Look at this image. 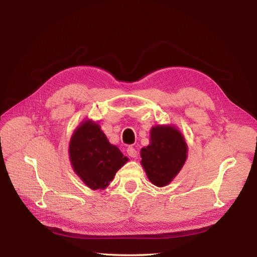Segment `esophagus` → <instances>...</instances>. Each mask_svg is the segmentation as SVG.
<instances>
[{
  "label": "esophagus",
  "instance_id": "34e87169",
  "mask_svg": "<svg viewBox=\"0 0 257 257\" xmlns=\"http://www.w3.org/2000/svg\"><path fill=\"white\" fill-rule=\"evenodd\" d=\"M126 152H127V154L130 155L131 158H136L137 155H138V152H137V150L135 149L134 147H128L127 149H126Z\"/></svg>",
  "mask_w": 257,
  "mask_h": 257
}]
</instances>
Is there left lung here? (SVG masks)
Segmentation results:
<instances>
[{
	"label": "left lung",
	"instance_id": "obj_1",
	"mask_svg": "<svg viewBox=\"0 0 257 257\" xmlns=\"http://www.w3.org/2000/svg\"><path fill=\"white\" fill-rule=\"evenodd\" d=\"M151 143L142 149V165L149 180L157 186L167 185L180 172L188 147L180 132L173 126H154Z\"/></svg>",
	"mask_w": 257,
	"mask_h": 257
}]
</instances>
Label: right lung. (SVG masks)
<instances>
[{
  "label": "right lung",
  "instance_id": "add662e5",
  "mask_svg": "<svg viewBox=\"0 0 257 257\" xmlns=\"http://www.w3.org/2000/svg\"><path fill=\"white\" fill-rule=\"evenodd\" d=\"M69 158L75 173L92 190L105 189L127 158L108 142L98 124L85 121L69 143Z\"/></svg>",
  "mask_w": 257,
  "mask_h": 257
}]
</instances>
